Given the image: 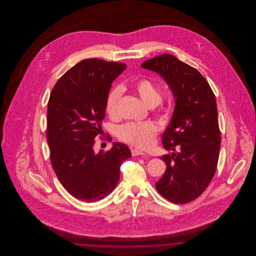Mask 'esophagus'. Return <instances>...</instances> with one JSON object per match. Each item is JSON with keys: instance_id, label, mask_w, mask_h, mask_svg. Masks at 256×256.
Wrapping results in <instances>:
<instances>
[{"instance_id": "obj_1", "label": "esophagus", "mask_w": 256, "mask_h": 256, "mask_svg": "<svg viewBox=\"0 0 256 256\" xmlns=\"http://www.w3.org/2000/svg\"><path fill=\"white\" fill-rule=\"evenodd\" d=\"M132 154L134 156H145L146 154L143 150H140L138 148H132Z\"/></svg>"}]
</instances>
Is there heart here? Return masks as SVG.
<instances>
[{
    "instance_id": "1",
    "label": "heart",
    "mask_w": 256,
    "mask_h": 256,
    "mask_svg": "<svg viewBox=\"0 0 256 256\" xmlns=\"http://www.w3.org/2000/svg\"><path fill=\"white\" fill-rule=\"evenodd\" d=\"M135 90L148 106H156L162 100L160 88L148 78L138 80L135 84ZM121 96L122 90L120 87L113 88L108 95L106 110L112 118L118 116V104ZM156 132L158 128L152 122H126L118 128L117 135L121 140L130 145L146 148L152 144Z\"/></svg>"
}]
</instances>
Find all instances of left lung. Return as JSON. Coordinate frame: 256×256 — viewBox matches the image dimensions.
<instances>
[{"label":"left lung","mask_w":256,"mask_h":256,"mask_svg":"<svg viewBox=\"0 0 256 256\" xmlns=\"http://www.w3.org/2000/svg\"><path fill=\"white\" fill-rule=\"evenodd\" d=\"M170 87L174 108L162 135L165 150H180L160 156L167 168L156 183L159 194L174 204H186L202 195L217 168L220 146L216 98L195 68L172 54L142 63Z\"/></svg>","instance_id":"8db88e82"}]
</instances>
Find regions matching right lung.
I'll return each mask as SVG.
<instances>
[{
    "label": "right lung",
    "mask_w": 256,
    "mask_h": 256,
    "mask_svg": "<svg viewBox=\"0 0 256 256\" xmlns=\"http://www.w3.org/2000/svg\"><path fill=\"white\" fill-rule=\"evenodd\" d=\"M126 68L98 58L80 61L61 76L50 96L46 136L52 166L63 187L86 202L110 195L119 182L121 164L132 158L120 142L106 152L93 148L102 132L111 84Z\"/></svg>",
    "instance_id": "right-lung-1"
}]
</instances>
